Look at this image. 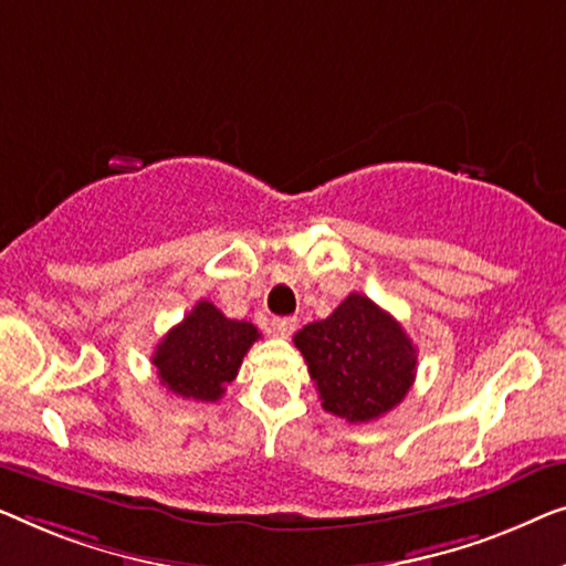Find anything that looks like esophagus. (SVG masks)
Instances as JSON below:
<instances>
[{
	"instance_id": "34e87169",
	"label": "esophagus",
	"mask_w": 566,
	"mask_h": 566,
	"mask_svg": "<svg viewBox=\"0 0 566 566\" xmlns=\"http://www.w3.org/2000/svg\"><path fill=\"white\" fill-rule=\"evenodd\" d=\"M294 328H297V317H274L272 333L280 338H290Z\"/></svg>"
}]
</instances>
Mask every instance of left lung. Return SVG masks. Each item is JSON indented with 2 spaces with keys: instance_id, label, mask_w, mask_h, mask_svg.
<instances>
[{
  "instance_id": "1",
  "label": "left lung",
  "mask_w": 566,
  "mask_h": 566,
  "mask_svg": "<svg viewBox=\"0 0 566 566\" xmlns=\"http://www.w3.org/2000/svg\"><path fill=\"white\" fill-rule=\"evenodd\" d=\"M323 408L369 423L400 405L416 381L418 352L400 323L366 294L352 292L325 321L294 336Z\"/></svg>"
}]
</instances>
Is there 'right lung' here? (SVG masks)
I'll use <instances>...</instances> for the list:
<instances>
[{"label": "right lung", "instance_id": "right-lung-1", "mask_svg": "<svg viewBox=\"0 0 566 566\" xmlns=\"http://www.w3.org/2000/svg\"><path fill=\"white\" fill-rule=\"evenodd\" d=\"M259 336L253 323L230 321L212 302L200 300L192 313L174 325L156 346L154 366L158 379L169 392L185 400H220Z\"/></svg>", "mask_w": 566, "mask_h": 566}]
</instances>
